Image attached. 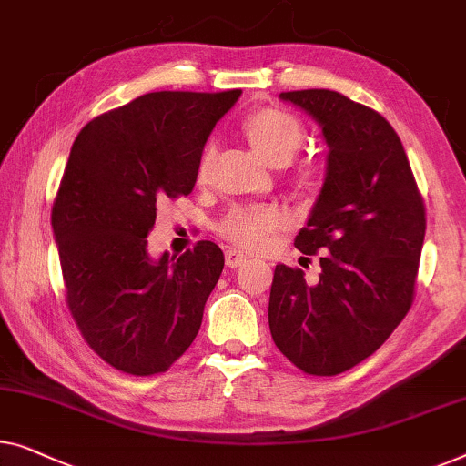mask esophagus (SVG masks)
Returning a JSON list of instances; mask_svg holds the SVG:
<instances>
[{
  "label": "esophagus",
  "mask_w": 466,
  "mask_h": 466,
  "mask_svg": "<svg viewBox=\"0 0 466 466\" xmlns=\"http://www.w3.org/2000/svg\"><path fill=\"white\" fill-rule=\"evenodd\" d=\"M246 258H248V256L244 252H239V249L228 248L227 252H225V260H227V267L228 268H238L239 265H244Z\"/></svg>",
  "instance_id": "34e87169"
}]
</instances>
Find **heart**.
Masks as SVG:
<instances>
[{
	"mask_svg": "<svg viewBox=\"0 0 466 466\" xmlns=\"http://www.w3.org/2000/svg\"><path fill=\"white\" fill-rule=\"evenodd\" d=\"M244 134L249 147L262 161L271 166H283L299 153L302 126L299 119L279 109H260L252 113L244 124ZM214 161V147H206L198 166V178L206 180ZM279 214L275 208H238L220 225V233L233 244L244 248H258L267 235L278 227Z\"/></svg>",
	"mask_w": 466,
	"mask_h": 466,
	"instance_id": "b5f03b06",
	"label": "heart"
}]
</instances>
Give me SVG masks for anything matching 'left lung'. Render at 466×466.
<instances>
[{"label":"left lung","mask_w":466,"mask_h":466,"mask_svg":"<svg viewBox=\"0 0 466 466\" xmlns=\"http://www.w3.org/2000/svg\"><path fill=\"white\" fill-rule=\"evenodd\" d=\"M321 127L326 180L302 254L319 252V279L275 267L268 328L302 372L334 376L380 349L412 307L424 241V204L397 132L368 106L332 90L281 92Z\"/></svg>","instance_id":"obj_1"}]
</instances>
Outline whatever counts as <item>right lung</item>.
<instances>
[{
	"instance_id": "obj_1",
	"label": "right lung",
	"mask_w": 466,
	"mask_h": 466,
	"mask_svg": "<svg viewBox=\"0 0 466 466\" xmlns=\"http://www.w3.org/2000/svg\"><path fill=\"white\" fill-rule=\"evenodd\" d=\"M241 90L151 92L77 134L52 208L66 305L84 339L126 374L164 372L191 347L225 267L212 241L149 254L157 204L188 195L206 140Z\"/></svg>"
}]
</instances>
